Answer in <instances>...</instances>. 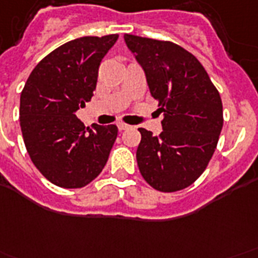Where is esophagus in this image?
Listing matches in <instances>:
<instances>
[{"mask_svg": "<svg viewBox=\"0 0 258 258\" xmlns=\"http://www.w3.org/2000/svg\"><path fill=\"white\" fill-rule=\"evenodd\" d=\"M117 128H119L120 131H123V130L130 128V125H128V124L123 123V121H119V123H117Z\"/></svg>", "mask_w": 258, "mask_h": 258, "instance_id": "34e87169", "label": "esophagus"}]
</instances>
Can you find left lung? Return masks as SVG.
<instances>
[{"label": "left lung", "instance_id": "obj_1", "mask_svg": "<svg viewBox=\"0 0 258 258\" xmlns=\"http://www.w3.org/2000/svg\"><path fill=\"white\" fill-rule=\"evenodd\" d=\"M124 39L164 112L161 134L139 128V172L158 191L183 190L201 176L215 153L223 128L220 94L201 62L182 46L131 34Z\"/></svg>", "mask_w": 258, "mask_h": 258}]
</instances>
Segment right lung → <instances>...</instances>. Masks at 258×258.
I'll use <instances>...</instances> for the list:
<instances>
[{
  "mask_svg": "<svg viewBox=\"0 0 258 258\" xmlns=\"http://www.w3.org/2000/svg\"><path fill=\"white\" fill-rule=\"evenodd\" d=\"M117 38L110 34L67 42L38 62L24 85V145L38 171L58 187H83L108 161L117 127L93 124L86 128L75 112L91 100L101 60Z\"/></svg>",
  "mask_w": 258,
  "mask_h": 258,
  "instance_id": "obj_1",
  "label": "right lung"
}]
</instances>
